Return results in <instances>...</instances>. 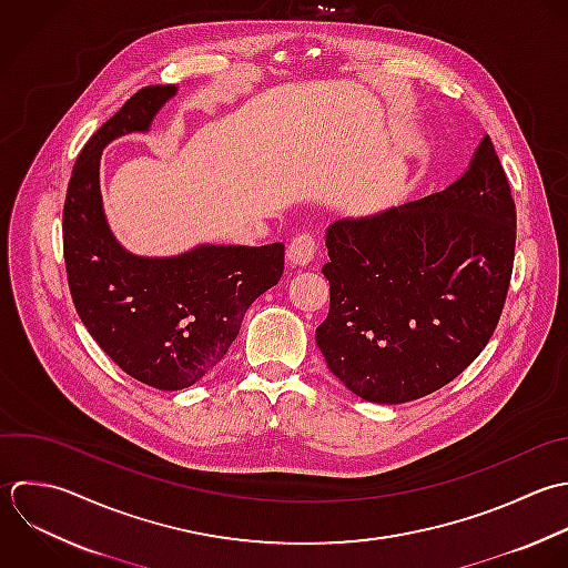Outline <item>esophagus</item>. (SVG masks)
Masks as SVG:
<instances>
[{
  "instance_id": "34e87169",
  "label": "esophagus",
  "mask_w": 568,
  "mask_h": 568,
  "mask_svg": "<svg viewBox=\"0 0 568 568\" xmlns=\"http://www.w3.org/2000/svg\"><path fill=\"white\" fill-rule=\"evenodd\" d=\"M316 250H318V245L310 234H298L287 245V263L292 267H305L314 261Z\"/></svg>"
}]
</instances>
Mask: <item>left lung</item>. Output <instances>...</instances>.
Segmentation results:
<instances>
[{
	"instance_id": "8db88e82",
	"label": "left lung",
	"mask_w": 568,
	"mask_h": 568,
	"mask_svg": "<svg viewBox=\"0 0 568 568\" xmlns=\"http://www.w3.org/2000/svg\"><path fill=\"white\" fill-rule=\"evenodd\" d=\"M325 245L316 345L329 372L378 405L445 387L489 343L514 270L516 203L491 139L445 190L343 216Z\"/></svg>"
}]
</instances>
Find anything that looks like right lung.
Wrapping results in <instances>:
<instances>
[{"instance_id":"obj_1","label":"right lung","mask_w":568,"mask_h":568,"mask_svg":"<svg viewBox=\"0 0 568 568\" xmlns=\"http://www.w3.org/2000/svg\"><path fill=\"white\" fill-rule=\"evenodd\" d=\"M176 85L130 97L83 145L63 205V258L77 314L97 345L132 378L176 392L212 372L247 307L283 276V243H199L172 256L125 250L103 212L99 165L108 143L150 132Z\"/></svg>"}]
</instances>
